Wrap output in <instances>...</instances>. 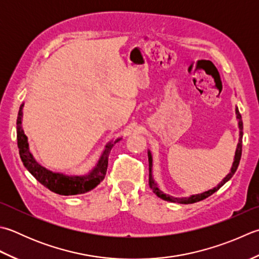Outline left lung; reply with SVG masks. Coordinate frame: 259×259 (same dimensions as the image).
<instances>
[{"mask_svg":"<svg viewBox=\"0 0 259 259\" xmlns=\"http://www.w3.org/2000/svg\"><path fill=\"white\" fill-rule=\"evenodd\" d=\"M236 114H237V121H238V128H239V140H238V145L236 148V153H235V158H234V163H232V166L230 168V171L226 175V177L222 180L219 184L214 186L213 189H211L209 191H205L203 193L200 194H194V195H190L187 197H176L170 194L164 193L163 191H160L158 184L157 182L154 180V175H153V155H151L150 150L148 149V161H149V186L150 189L153 190L154 193L160 197L161 200L168 201V202H174V203H181V204H191V203H195V202H199L206 199L207 196H210L220 189L221 186H224L228 181H229L234 174L236 173V170L238 168V165H239V161L241 158V151H242V129H244V125H242V120H241V114L239 113V110L236 108Z\"/></svg>","mask_w":259,"mask_h":259,"instance_id":"obj_1","label":"left lung"}]
</instances>
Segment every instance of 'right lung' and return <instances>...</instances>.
<instances>
[{
	"instance_id": "obj_1",
	"label": "right lung",
	"mask_w": 259,
	"mask_h": 259,
	"mask_svg": "<svg viewBox=\"0 0 259 259\" xmlns=\"http://www.w3.org/2000/svg\"><path fill=\"white\" fill-rule=\"evenodd\" d=\"M23 105L21 104L18 113L17 120V139L20 158L25 168L29 170L39 183H41L45 187L56 194L59 195H76L83 194L93 190L98 186L101 182L104 180L106 169H108V160L111 149L113 146L121 140L118 138L111 140L105 145L104 149L101 154L98 163L91 169L89 173L84 175H69L59 171H53L46 168L39 161L34 158L28 143V137L25 136L22 126V116H23Z\"/></svg>"
}]
</instances>
